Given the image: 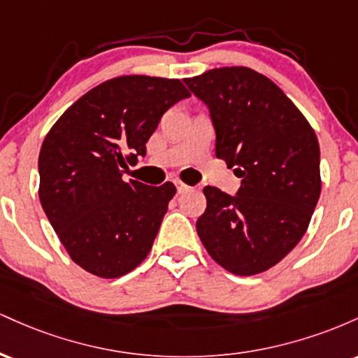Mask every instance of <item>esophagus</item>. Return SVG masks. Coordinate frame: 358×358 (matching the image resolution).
Segmentation results:
<instances>
[{"mask_svg":"<svg viewBox=\"0 0 358 358\" xmlns=\"http://www.w3.org/2000/svg\"><path fill=\"white\" fill-rule=\"evenodd\" d=\"M175 185H176V190H178V193H183V192H187L188 188V185H185L183 182H180V180H175Z\"/></svg>","mask_w":358,"mask_h":358,"instance_id":"34e87169","label":"esophagus"}]
</instances>
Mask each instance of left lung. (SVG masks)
<instances>
[{
	"label": "left lung",
	"mask_w": 358,
	"mask_h": 358,
	"mask_svg": "<svg viewBox=\"0 0 358 358\" xmlns=\"http://www.w3.org/2000/svg\"><path fill=\"white\" fill-rule=\"evenodd\" d=\"M185 84L208 106L217 158L242 178L234 196L203 188L200 241L229 273H264L310 225L322 192L318 138L293 101L252 69H212Z\"/></svg>",
	"instance_id": "1"
}]
</instances>
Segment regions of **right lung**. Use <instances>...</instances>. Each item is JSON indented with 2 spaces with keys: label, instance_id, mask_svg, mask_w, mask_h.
Segmentation results:
<instances>
[{
  "label": "right lung",
  "instance_id": "1",
  "mask_svg": "<svg viewBox=\"0 0 358 358\" xmlns=\"http://www.w3.org/2000/svg\"><path fill=\"white\" fill-rule=\"evenodd\" d=\"M188 96L178 79L114 77L73 102L45 136L40 203L72 261L94 276H124L150 254L176 188L124 182L122 168L146 155L163 114Z\"/></svg>",
  "mask_w": 358,
  "mask_h": 358
}]
</instances>
